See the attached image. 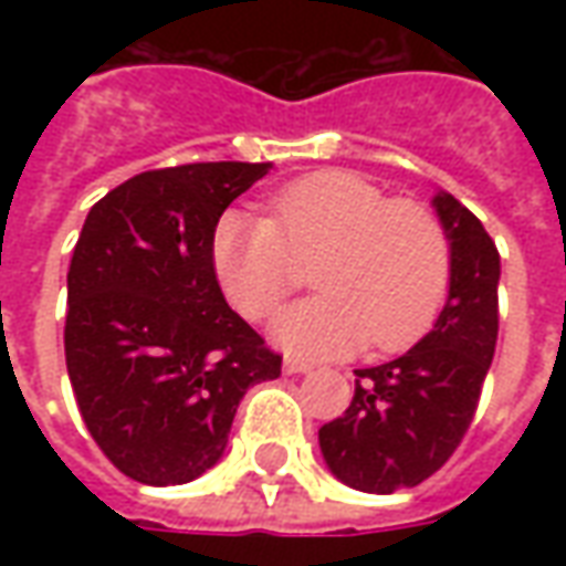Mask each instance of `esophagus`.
<instances>
[{
  "mask_svg": "<svg viewBox=\"0 0 566 566\" xmlns=\"http://www.w3.org/2000/svg\"><path fill=\"white\" fill-rule=\"evenodd\" d=\"M282 369L287 373V376H296V373H308L312 364H306V360H296V357H284Z\"/></svg>",
  "mask_w": 566,
  "mask_h": 566,
  "instance_id": "esophagus-1",
  "label": "esophagus"
}]
</instances>
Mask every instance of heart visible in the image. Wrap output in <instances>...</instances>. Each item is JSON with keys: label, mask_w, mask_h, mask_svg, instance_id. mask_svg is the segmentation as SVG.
Returning <instances> with one entry per match:
<instances>
[{"label": "heart", "mask_w": 566, "mask_h": 566, "mask_svg": "<svg viewBox=\"0 0 566 566\" xmlns=\"http://www.w3.org/2000/svg\"><path fill=\"white\" fill-rule=\"evenodd\" d=\"M272 218L227 211L211 239L223 294L245 318H266L318 261L321 294L272 321V339L308 357L369 343L400 352L430 327L449 287V239L437 214L391 199L364 175L327 169L270 199Z\"/></svg>", "instance_id": "b5f03b06"}]
</instances>
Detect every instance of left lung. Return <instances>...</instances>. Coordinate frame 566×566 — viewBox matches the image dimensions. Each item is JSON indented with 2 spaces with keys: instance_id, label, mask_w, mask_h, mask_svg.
<instances>
[{
  "instance_id": "left-lung-1",
  "label": "left lung",
  "mask_w": 566,
  "mask_h": 566,
  "mask_svg": "<svg viewBox=\"0 0 566 566\" xmlns=\"http://www.w3.org/2000/svg\"><path fill=\"white\" fill-rule=\"evenodd\" d=\"M433 211L449 239V296L433 331L406 355L357 369L352 406L318 430L327 470L367 494L421 485L449 461L494 360L497 248L446 190H437Z\"/></svg>"
}]
</instances>
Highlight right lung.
<instances>
[{
    "label": "right lung",
    "mask_w": 566,
    "mask_h": 566,
    "mask_svg": "<svg viewBox=\"0 0 566 566\" xmlns=\"http://www.w3.org/2000/svg\"><path fill=\"white\" fill-rule=\"evenodd\" d=\"M272 163H187L108 190L69 266L66 369L81 418L117 470L185 485L227 451L239 400L282 376L227 306L211 239Z\"/></svg>",
    "instance_id": "obj_1"
}]
</instances>
